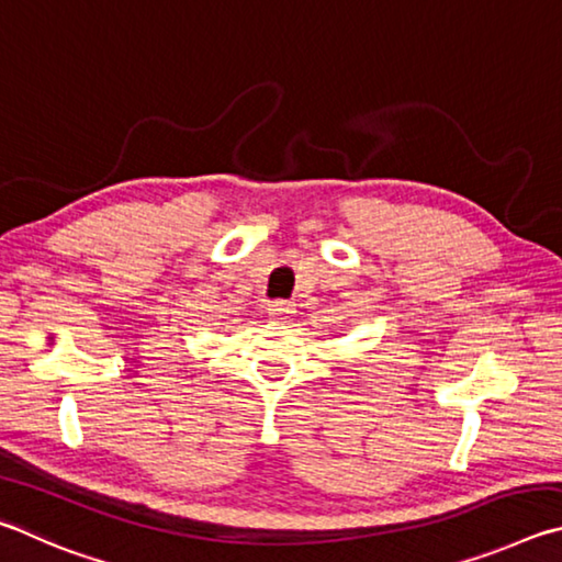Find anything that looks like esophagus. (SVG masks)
Returning a JSON list of instances; mask_svg holds the SVG:
<instances>
[{"label": "esophagus", "instance_id": "34e87169", "mask_svg": "<svg viewBox=\"0 0 562 562\" xmlns=\"http://www.w3.org/2000/svg\"><path fill=\"white\" fill-rule=\"evenodd\" d=\"M293 313H296V306H293L291 301H273V303H269V316L271 318L286 321V318L293 316Z\"/></svg>", "mask_w": 562, "mask_h": 562}]
</instances>
